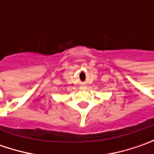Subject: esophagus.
<instances>
[{
	"label": "esophagus",
	"mask_w": 154,
	"mask_h": 154,
	"mask_svg": "<svg viewBox=\"0 0 154 154\" xmlns=\"http://www.w3.org/2000/svg\"><path fill=\"white\" fill-rule=\"evenodd\" d=\"M80 88L81 89V90H86V88H87V86H86V85L85 84V83H82V84L80 85Z\"/></svg>",
	"instance_id": "34e87169"
}]
</instances>
